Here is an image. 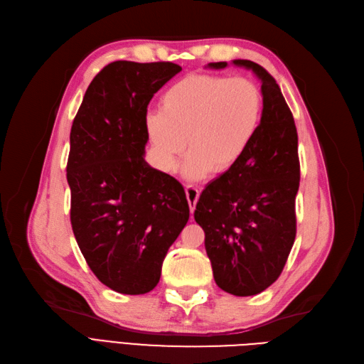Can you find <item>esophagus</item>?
I'll return each mask as SVG.
<instances>
[{"label":"esophagus","mask_w":364,"mask_h":364,"mask_svg":"<svg viewBox=\"0 0 364 364\" xmlns=\"http://www.w3.org/2000/svg\"><path fill=\"white\" fill-rule=\"evenodd\" d=\"M185 193H186V199H188L190 211H191V214H193L194 209H196V203H197V200H199L200 193H199V190H197L196 186H193V185H186V186H185Z\"/></svg>","instance_id":"esophagus-1"}]
</instances>
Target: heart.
<instances>
[{
    "mask_svg": "<svg viewBox=\"0 0 364 364\" xmlns=\"http://www.w3.org/2000/svg\"><path fill=\"white\" fill-rule=\"evenodd\" d=\"M262 107L261 90L246 77L190 74L162 94L161 112L147 115L146 130L167 170L188 139L183 173L202 179L237 167L258 134Z\"/></svg>",
    "mask_w": 364,
    "mask_h": 364,
    "instance_id": "1",
    "label": "heart"
}]
</instances>
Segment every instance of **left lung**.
<instances>
[{"label":"left lung","mask_w":364,"mask_h":364,"mask_svg":"<svg viewBox=\"0 0 364 364\" xmlns=\"http://www.w3.org/2000/svg\"><path fill=\"white\" fill-rule=\"evenodd\" d=\"M232 63L261 80V124L237 167L206 185L194 218L205 230L215 284L234 296H253L279 278L293 247L301 167L294 119L277 80L252 60Z\"/></svg>","instance_id":"8db88e82"}]
</instances>
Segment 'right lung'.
<instances>
[{
  "label": "right lung",
  "instance_id": "add662e5",
  "mask_svg": "<svg viewBox=\"0 0 364 364\" xmlns=\"http://www.w3.org/2000/svg\"><path fill=\"white\" fill-rule=\"evenodd\" d=\"M171 62L106 65L87 86L70 134L71 226L87 266L106 287L144 294L190 218L183 186L144 159L147 106Z\"/></svg>",
  "mask_w": 364,
  "mask_h": 364
}]
</instances>
